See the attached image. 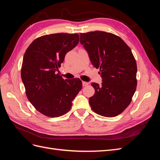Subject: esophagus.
I'll use <instances>...</instances> for the list:
<instances>
[{
	"instance_id": "34e87169",
	"label": "esophagus",
	"mask_w": 160,
	"mask_h": 160,
	"mask_svg": "<svg viewBox=\"0 0 160 160\" xmlns=\"http://www.w3.org/2000/svg\"><path fill=\"white\" fill-rule=\"evenodd\" d=\"M82 83H83V87H85V86L89 85V83H88V82H85V81H83V82H82Z\"/></svg>"
}]
</instances>
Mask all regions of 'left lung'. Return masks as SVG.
<instances>
[{
	"label": "left lung",
	"mask_w": 160,
	"mask_h": 160,
	"mask_svg": "<svg viewBox=\"0 0 160 160\" xmlns=\"http://www.w3.org/2000/svg\"><path fill=\"white\" fill-rule=\"evenodd\" d=\"M80 42L90 61L99 68L102 84L92 83L95 94L91 108L101 116L122 113L132 101L137 87V64L130 48L119 37L104 31L80 33Z\"/></svg>",
	"instance_id": "8db88e82"
}]
</instances>
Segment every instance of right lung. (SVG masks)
I'll use <instances>...</instances> for the list:
<instances>
[{"label": "right lung", "mask_w": 160, "mask_h": 160, "mask_svg": "<svg viewBox=\"0 0 160 160\" xmlns=\"http://www.w3.org/2000/svg\"><path fill=\"white\" fill-rule=\"evenodd\" d=\"M77 33H55L38 37L23 57L21 79L28 99L39 112L57 118L71 109L82 89L79 79L64 80L57 73L67 52L78 44Z\"/></svg>", "instance_id": "1"}]
</instances>
